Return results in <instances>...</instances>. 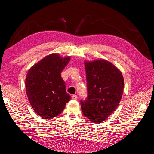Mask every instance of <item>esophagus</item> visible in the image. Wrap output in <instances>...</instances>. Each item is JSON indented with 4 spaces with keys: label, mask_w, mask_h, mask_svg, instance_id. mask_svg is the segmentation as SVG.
I'll list each match as a JSON object with an SVG mask.
<instances>
[{
    "label": "esophagus",
    "mask_w": 154,
    "mask_h": 154,
    "mask_svg": "<svg viewBox=\"0 0 154 154\" xmlns=\"http://www.w3.org/2000/svg\"><path fill=\"white\" fill-rule=\"evenodd\" d=\"M71 98H72V99H73V100H77V96L76 95V94H73V95H72Z\"/></svg>",
    "instance_id": "34e87169"
}]
</instances>
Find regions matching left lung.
Instances as JSON below:
<instances>
[{"label":"left lung","instance_id":"obj_1","mask_svg":"<svg viewBox=\"0 0 154 154\" xmlns=\"http://www.w3.org/2000/svg\"><path fill=\"white\" fill-rule=\"evenodd\" d=\"M87 97L80 100L84 116L93 122L105 120L122 99L124 79L122 73L113 64L104 60L85 63Z\"/></svg>","mask_w":154,"mask_h":154}]
</instances>
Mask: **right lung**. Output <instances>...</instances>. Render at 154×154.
Returning <instances> with one entry per match:
<instances>
[{
	"label": "right lung",
	"mask_w": 154,
	"mask_h": 154,
	"mask_svg": "<svg viewBox=\"0 0 154 154\" xmlns=\"http://www.w3.org/2000/svg\"><path fill=\"white\" fill-rule=\"evenodd\" d=\"M70 57L61 58L56 54L45 57L29 69L26 90L32 107L43 119H52L61 114L71 100L65 83L61 77Z\"/></svg>",
	"instance_id": "add662e5"
}]
</instances>
